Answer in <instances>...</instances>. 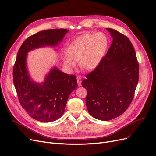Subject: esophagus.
<instances>
[{
    "label": "esophagus",
    "instance_id": "34e87169",
    "mask_svg": "<svg viewBox=\"0 0 156 156\" xmlns=\"http://www.w3.org/2000/svg\"><path fill=\"white\" fill-rule=\"evenodd\" d=\"M77 84H78V86L81 87V83H82V79L81 77H78L77 78Z\"/></svg>",
    "mask_w": 156,
    "mask_h": 156
}]
</instances>
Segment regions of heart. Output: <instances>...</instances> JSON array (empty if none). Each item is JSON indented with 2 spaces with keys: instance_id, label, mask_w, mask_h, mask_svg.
<instances>
[{
  "instance_id": "heart-1",
  "label": "heart",
  "mask_w": 156,
  "mask_h": 156,
  "mask_svg": "<svg viewBox=\"0 0 156 156\" xmlns=\"http://www.w3.org/2000/svg\"><path fill=\"white\" fill-rule=\"evenodd\" d=\"M108 46V37L101 32L80 36L68 45L66 54L64 56V64L72 70L79 60L81 69H95L104 58Z\"/></svg>"
}]
</instances>
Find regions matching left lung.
<instances>
[{
    "label": "left lung",
    "instance_id": "obj_1",
    "mask_svg": "<svg viewBox=\"0 0 156 156\" xmlns=\"http://www.w3.org/2000/svg\"><path fill=\"white\" fill-rule=\"evenodd\" d=\"M107 53L99 66L86 76V105L96 119L108 121L120 116L133 100L139 81V63L130 40L112 29Z\"/></svg>",
    "mask_w": 156,
    "mask_h": 156
}]
</instances>
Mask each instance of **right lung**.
<instances>
[{"mask_svg": "<svg viewBox=\"0 0 156 156\" xmlns=\"http://www.w3.org/2000/svg\"><path fill=\"white\" fill-rule=\"evenodd\" d=\"M68 32L64 29L40 31L26 39L18 51L13 70V84L22 107L37 121L51 122L60 119L77 82L74 75H69L54 66L43 82L36 83L27 69L28 53L40 48L58 46Z\"/></svg>", "mask_w": 156, "mask_h": 156, "instance_id": "right-lung-1", "label": "right lung"}]
</instances>
